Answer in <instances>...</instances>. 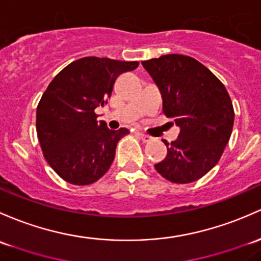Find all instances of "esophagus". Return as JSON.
<instances>
[{
    "label": "esophagus",
    "instance_id": "1",
    "mask_svg": "<svg viewBox=\"0 0 261 261\" xmlns=\"http://www.w3.org/2000/svg\"><path fill=\"white\" fill-rule=\"evenodd\" d=\"M139 136H140V139H141L144 142H150V141H152V140H153L152 136L146 135V134H142V133H140Z\"/></svg>",
    "mask_w": 261,
    "mask_h": 261
}]
</instances>
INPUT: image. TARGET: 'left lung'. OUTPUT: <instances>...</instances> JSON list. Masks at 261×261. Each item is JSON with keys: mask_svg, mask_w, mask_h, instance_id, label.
I'll list each match as a JSON object with an SVG mask.
<instances>
[{"mask_svg": "<svg viewBox=\"0 0 261 261\" xmlns=\"http://www.w3.org/2000/svg\"><path fill=\"white\" fill-rule=\"evenodd\" d=\"M163 97V111L180 127L179 138L165 141L167 155L155 169L176 184L196 181L220 160L234 125L226 89L209 68L184 55L142 61Z\"/></svg>", "mask_w": 261, "mask_h": 261, "instance_id": "left-lung-1", "label": "left lung"}]
</instances>
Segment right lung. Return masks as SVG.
I'll list each match as a JSON object with an SVG mask.
<instances>
[{"label":"right lung","instance_id":"obj_1","mask_svg":"<svg viewBox=\"0 0 261 261\" xmlns=\"http://www.w3.org/2000/svg\"><path fill=\"white\" fill-rule=\"evenodd\" d=\"M138 66L84 57L60 71L46 89L37 106V136L47 163L67 182L90 185L110 169L117 142L128 130H110L96 120L95 109L108 102L117 76Z\"/></svg>","mask_w":261,"mask_h":261}]
</instances>
